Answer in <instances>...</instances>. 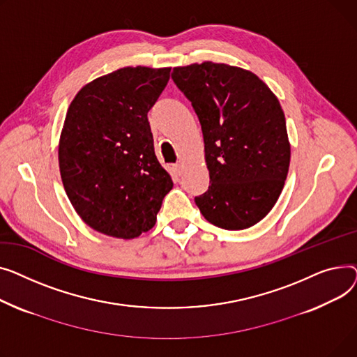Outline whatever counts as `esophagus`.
Instances as JSON below:
<instances>
[{"instance_id": "esophagus-1", "label": "esophagus", "mask_w": 357, "mask_h": 357, "mask_svg": "<svg viewBox=\"0 0 357 357\" xmlns=\"http://www.w3.org/2000/svg\"><path fill=\"white\" fill-rule=\"evenodd\" d=\"M173 169H174V172H176V173H178V174H180V173L183 172V162H181V161L176 162V164L173 165Z\"/></svg>"}]
</instances>
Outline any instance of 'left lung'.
<instances>
[{
    "label": "left lung",
    "mask_w": 357,
    "mask_h": 357,
    "mask_svg": "<svg viewBox=\"0 0 357 357\" xmlns=\"http://www.w3.org/2000/svg\"><path fill=\"white\" fill-rule=\"evenodd\" d=\"M172 77L202 125L211 185L195 197L207 222L242 230L277 203L291 149L277 96L252 72L203 61L174 68Z\"/></svg>",
    "instance_id": "1"
}]
</instances>
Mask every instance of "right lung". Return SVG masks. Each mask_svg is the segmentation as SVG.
I'll list each match as a JSON object with an SVG mask.
<instances>
[{
  "mask_svg": "<svg viewBox=\"0 0 357 357\" xmlns=\"http://www.w3.org/2000/svg\"><path fill=\"white\" fill-rule=\"evenodd\" d=\"M170 70L118 69L83 86L68 109L59 141L61 181L82 220L103 235L149 232L173 188L146 116Z\"/></svg>",
  "mask_w": 357,
  "mask_h": 357,
  "instance_id": "add662e5",
  "label": "right lung"
}]
</instances>
